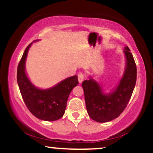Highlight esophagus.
Wrapping results in <instances>:
<instances>
[{
  "mask_svg": "<svg viewBox=\"0 0 153 153\" xmlns=\"http://www.w3.org/2000/svg\"><path fill=\"white\" fill-rule=\"evenodd\" d=\"M78 82H79V83H80V84H81V83L82 82L83 79H84V75H83L82 73H79L78 75Z\"/></svg>",
  "mask_w": 153,
  "mask_h": 153,
  "instance_id": "obj_1",
  "label": "esophagus"
}]
</instances>
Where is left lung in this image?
<instances>
[{
	"label": "left lung",
	"mask_w": 153,
	"mask_h": 153,
	"mask_svg": "<svg viewBox=\"0 0 153 153\" xmlns=\"http://www.w3.org/2000/svg\"><path fill=\"white\" fill-rule=\"evenodd\" d=\"M123 53L125 68L122 78L109 92H106L92 76L82 82L87 111L89 117L97 122H108L117 118L132 95L136 82V65L128 46L124 47Z\"/></svg>",
	"instance_id": "1"
}]
</instances>
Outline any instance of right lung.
Segmentation results:
<instances>
[{"instance_id": "1", "label": "right lung", "mask_w": 153, "mask_h": 153, "mask_svg": "<svg viewBox=\"0 0 153 153\" xmlns=\"http://www.w3.org/2000/svg\"><path fill=\"white\" fill-rule=\"evenodd\" d=\"M37 41L39 39L34 42ZM32 43L25 50L19 63L17 84L25 104L34 117L43 121H56L64 114L69 94L78 84V76L69 77L47 89L36 87L29 79L25 68L27 56Z\"/></svg>"}]
</instances>
